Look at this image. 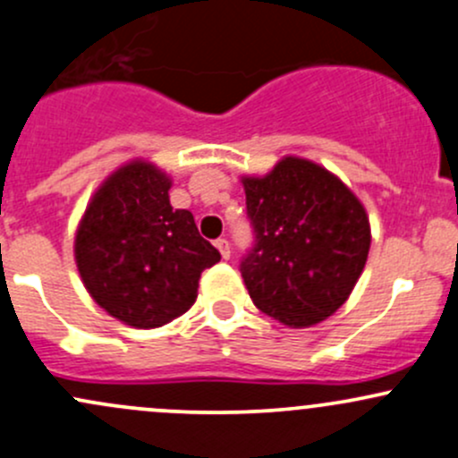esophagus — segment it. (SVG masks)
I'll return each mask as SVG.
<instances>
[{
  "mask_svg": "<svg viewBox=\"0 0 458 458\" xmlns=\"http://www.w3.org/2000/svg\"><path fill=\"white\" fill-rule=\"evenodd\" d=\"M215 245H216V250H219V252H221V257H224L225 261H228L230 254H233V252H230V243H228V239H216Z\"/></svg>",
  "mask_w": 458,
  "mask_h": 458,
  "instance_id": "obj_1",
  "label": "esophagus"
}]
</instances>
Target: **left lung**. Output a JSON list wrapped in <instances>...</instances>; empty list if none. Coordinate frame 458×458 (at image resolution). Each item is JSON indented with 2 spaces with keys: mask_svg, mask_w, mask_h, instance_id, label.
Segmentation results:
<instances>
[{
  "mask_svg": "<svg viewBox=\"0 0 458 458\" xmlns=\"http://www.w3.org/2000/svg\"><path fill=\"white\" fill-rule=\"evenodd\" d=\"M257 243L242 276L263 314L292 329L334 316L362 276L367 208L329 168L285 156L266 175H243Z\"/></svg>",
  "mask_w": 458,
  "mask_h": 458,
  "instance_id": "obj_1",
  "label": "left lung"
}]
</instances>
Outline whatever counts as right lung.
<instances>
[{
  "label": "right lung",
  "instance_id": "1",
  "mask_svg": "<svg viewBox=\"0 0 458 458\" xmlns=\"http://www.w3.org/2000/svg\"><path fill=\"white\" fill-rule=\"evenodd\" d=\"M173 180L153 162L109 173L91 195L74 237L85 290L133 329H157L191 310L199 276L221 259L189 210L168 199Z\"/></svg>",
  "mask_w": 458,
  "mask_h": 458
}]
</instances>
